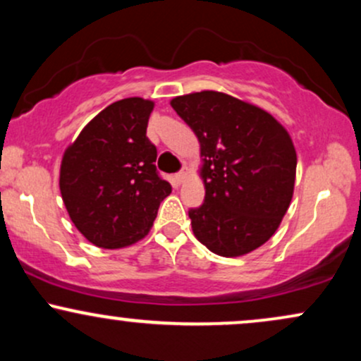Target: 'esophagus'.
<instances>
[{"mask_svg":"<svg viewBox=\"0 0 361 361\" xmlns=\"http://www.w3.org/2000/svg\"><path fill=\"white\" fill-rule=\"evenodd\" d=\"M186 180V173L185 171H181V173H178V175H176V181H178V183H183V181Z\"/></svg>","mask_w":361,"mask_h":361,"instance_id":"34e87169","label":"esophagus"}]
</instances>
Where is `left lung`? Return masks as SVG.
I'll list each match as a JSON object with an SVG mask.
<instances>
[{
    "label": "left lung",
    "mask_w": 361,
    "mask_h": 361,
    "mask_svg": "<svg viewBox=\"0 0 361 361\" xmlns=\"http://www.w3.org/2000/svg\"><path fill=\"white\" fill-rule=\"evenodd\" d=\"M200 142L202 207L195 238L224 258L247 255L275 234L295 185L297 152L285 127L259 106L221 91L171 100Z\"/></svg>",
    "instance_id": "left-lung-1"
}]
</instances>
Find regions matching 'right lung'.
I'll return each instance as SVG.
<instances>
[{"label":"right lung","instance_id":"obj_1","mask_svg":"<svg viewBox=\"0 0 361 361\" xmlns=\"http://www.w3.org/2000/svg\"><path fill=\"white\" fill-rule=\"evenodd\" d=\"M152 109L154 102L139 97L111 103L62 156V202L94 246L118 250L140 241L171 193L157 175V151L146 135Z\"/></svg>","mask_w":361,"mask_h":361}]
</instances>
